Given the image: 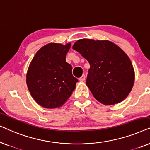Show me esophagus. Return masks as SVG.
I'll return each mask as SVG.
<instances>
[{
    "instance_id": "esophagus-1",
    "label": "esophagus",
    "mask_w": 150,
    "mask_h": 150,
    "mask_svg": "<svg viewBox=\"0 0 150 150\" xmlns=\"http://www.w3.org/2000/svg\"><path fill=\"white\" fill-rule=\"evenodd\" d=\"M85 75H83V76H82L81 77H80L79 78V80H80V81H82V82H83V81H85Z\"/></svg>"
}]
</instances>
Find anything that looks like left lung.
Instances as JSON below:
<instances>
[{
    "label": "left lung",
    "instance_id": "1",
    "mask_svg": "<svg viewBox=\"0 0 150 150\" xmlns=\"http://www.w3.org/2000/svg\"><path fill=\"white\" fill-rule=\"evenodd\" d=\"M89 63L86 84L94 98L105 105L122 102L134 85V71L126 53L109 41L83 39L73 46Z\"/></svg>",
    "mask_w": 150,
    "mask_h": 150
}]
</instances>
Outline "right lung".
<instances>
[{
  "mask_svg": "<svg viewBox=\"0 0 150 150\" xmlns=\"http://www.w3.org/2000/svg\"><path fill=\"white\" fill-rule=\"evenodd\" d=\"M70 44L51 43L42 47L30 63L26 84L33 99L44 108L63 105L76 88L78 79L65 61Z\"/></svg>",
  "mask_w": 150,
  "mask_h": 150,
  "instance_id": "add662e5",
  "label": "right lung"
}]
</instances>
